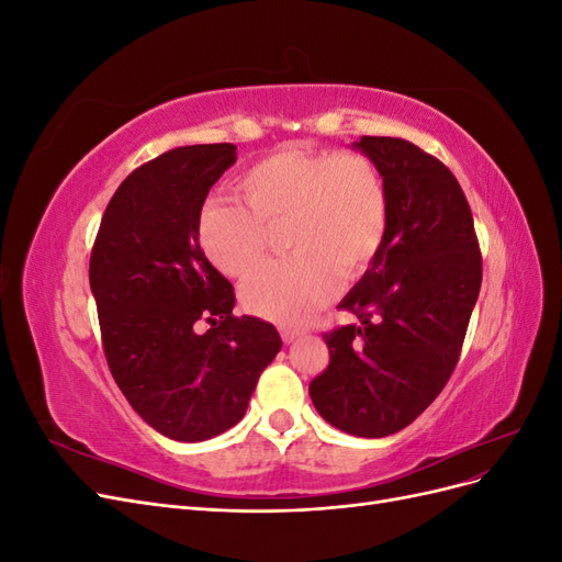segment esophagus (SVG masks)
<instances>
[{"label": "esophagus", "instance_id": "1", "mask_svg": "<svg viewBox=\"0 0 562 562\" xmlns=\"http://www.w3.org/2000/svg\"><path fill=\"white\" fill-rule=\"evenodd\" d=\"M302 335V330H297V328H281V339L285 345H291V342H295V339Z\"/></svg>", "mask_w": 562, "mask_h": 562}]
</instances>
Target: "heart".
<instances>
[{
  "mask_svg": "<svg viewBox=\"0 0 562 562\" xmlns=\"http://www.w3.org/2000/svg\"><path fill=\"white\" fill-rule=\"evenodd\" d=\"M244 205L203 203L196 239L209 262L244 279L262 262L271 232L293 255L265 265L241 288L244 307L277 323L307 321L339 285L363 277L389 232V192L380 168L353 149H281L234 182Z\"/></svg>",
  "mask_w": 562,
  "mask_h": 562,
  "instance_id": "1",
  "label": "heart"
}]
</instances>
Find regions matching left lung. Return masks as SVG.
Here are the masks:
<instances>
[{"label": "left lung", "mask_w": 562, "mask_h": 562, "mask_svg": "<svg viewBox=\"0 0 562 562\" xmlns=\"http://www.w3.org/2000/svg\"><path fill=\"white\" fill-rule=\"evenodd\" d=\"M389 192L386 241L339 302L359 323L323 335L328 368L310 384L318 415L351 436L382 438L415 422L462 353L483 258L469 201L450 168L403 138L356 143Z\"/></svg>", "instance_id": "obj_1"}]
</instances>
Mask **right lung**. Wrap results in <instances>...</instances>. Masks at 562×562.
<instances>
[{"instance_id":"1","label":"right lung","mask_w":562,"mask_h":562,"mask_svg":"<svg viewBox=\"0 0 562 562\" xmlns=\"http://www.w3.org/2000/svg\"><path fill=\"white\" fill-rule=\"evenodd\" d=\"M234 161L236 145L215 143L138 166L116 187L91 250L112 378L151 429L182 443L232 429L281 349L271 323L232 314L234 288L196 239L203 201Z\"/></svg>"}]
</instances>
